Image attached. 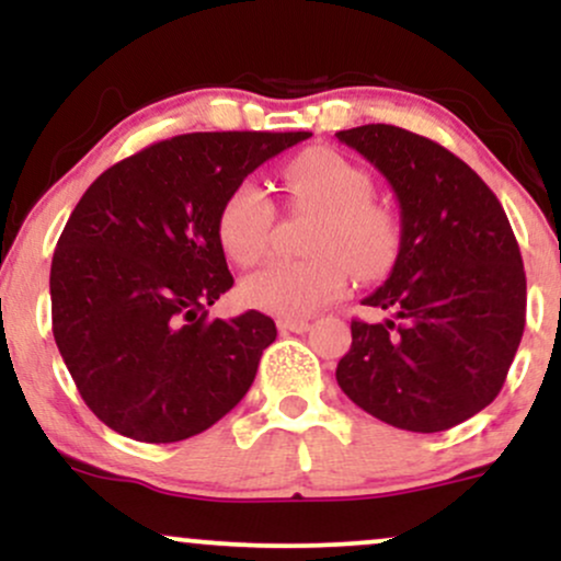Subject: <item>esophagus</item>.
<instances>
[{"label": "esophagus", "mask_w": 561, "mask_h": 561, "mask_svg": "<svg viewBox=\"0 0 561 561\" xmlns=\"http://www.w3.org/2000/svg\"><path fill=\"white\" fill-rule=\"evenodd\" d=\"M276 327H279L282 332L302 334V332L311 330V321H308V319H279V321H276Z\"/></svg>", "instance_id": "obj_1"}]
</instances>
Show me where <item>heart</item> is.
<instances>
[{"label": "heart", "mask_w": 561, "mask_h": 561, "mask_svg": "<svg viewBox=\"0 0 561 561\" xmlns=\"http://www.w3.org/2000/svg\"><path fill=\"white\" fill-rule=\"evenodd\" d=\"M298 205L317 210L306 261H272L242 279V300L282 319L308 317L345 293L353 268L375 276L398 248L396 218L371 199L375 184L362 165L330 147H313L285 171ZM276 208L261 184L240 182L224 197L216 231L221 248L240 266H253L268 250ZM354 266L351 267L350 263Z\"/></svg>", "instance_id": "b5f03b06"}]
</instances>
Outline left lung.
Returning a JSON list of instances; mask_svg holds the SVG:
<instances>
[{"mask_svg": "<svg viewBox=\"0 0 561 561\" xmlns=\"http://www.w3.org/2000/svg\"><path fill=\"white\" fill-rule=\"evenodd\" d=\"M388 179L401 205V248L351 321L337 385L366 414L409 433H440L499 396L525 332L527 282L491 186L437 141L369 124L337 131Z\"/></svg>", "mask_w": 561, "mask_h": 561, "instance_id": "8db88e82", "label": "left lung"}]
</instances>
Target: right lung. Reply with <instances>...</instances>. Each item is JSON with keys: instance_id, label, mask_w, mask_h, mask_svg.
<instances>
[{"instance_id": "add662e5", "label": "right lung", "mask_w": 561, "mask_h": 561, "mask_svg": "<svg viewBox=\"0 0 561 561\" xmlns=\"http://www.w3.org/2000/svg\"><path fill=\"white\" fill-rule=\"evenodd\" d=\"M308 131H197L145 147L83 192L57 240L53 334L83 403L115 433L176 443L229 414L276 340L244 311L208 319L234 285L224 197Z\"/></svg>"}]
</instances>
